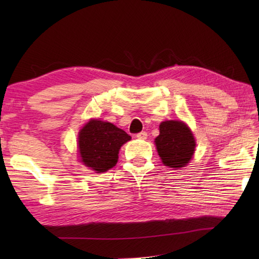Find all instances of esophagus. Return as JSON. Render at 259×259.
I'll return each mask as SVG.
<instances>
[{
	"mask_svg": "<svg viewBox=\"0 0 259 259\" xmlns=\"http://www.w3.org/2000/svg\"><path fill=\"white\" fill-rule=\"evenodd\" d=\"M136 137H137V138H138V139H140V140H146L148 135H147V133H145V131H142V133L137 134Z\"/></svg>",
	"mask_w": 259,
	"mask_h": 259,
	"instance_id": "esophagus-1",
	"label": "esophagus"
}]
</instances>
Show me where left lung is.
I'll return each mask as SVG.
<instances>
[{"instance_id":"1","label":"left lung","mask_w":259,"mask_h":259,"mask_svg":"<svg viewBox=\"0 0 259 259\" xmlns=\"http://www.w3.org/2000/svg\"><path fill=\"white\" fill-rule=\"evenodd\" d=\"M159 133L155 144L164 166L179 169L188 164L196 148L189 126L178 120L163 121L159 125Z\"/></svg>"}]
</instances>
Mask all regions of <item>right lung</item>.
<instances>
[{
    "label": "right lung",
    "instance_id": "add662e5",
    "mask_svg": "<svg viewBox=\"0 0 259 259\" xmlns=\"http://www.w3.org/2000/svg\"><path fill=\"white\" fill-rule=\"evenodd\" d=\"M131 137L114 124L91 119L80 130L78 147L80 160L96 172H104L115 166L120 148Z\"/></svg>",
    "mask_w": 259,
    "mask_h": 259
}]
</instances>
